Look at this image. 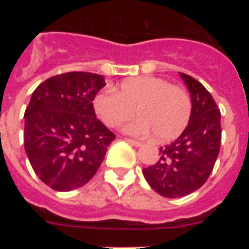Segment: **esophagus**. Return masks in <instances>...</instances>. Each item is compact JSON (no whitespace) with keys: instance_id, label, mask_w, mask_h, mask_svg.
Here are the masks:
<instances>
[{"instance_id":"esophagus-1","label":"esophagus","mask_w":249,"mask_h":249,"mask_svg":"<svg viewBox=\"0 0 249 249\" xmlns=\"http://www.w3.org/2000/svg\"><path fill=\"white\" fill-rule=\"evenodd\" d=\"M126 141H127V142H128L129 144H132V146H135V147H141V146H142V143H141V142H138V141L129 140V138H126Z\"/></svg>"}]
</instances>
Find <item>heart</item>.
<instances>
[{
	"label": "heart",
	"mask_w": 249,
	"mask_h": 249,
	"mask_svg": "<svg viewBox=\"0 0 249 249\" xmlns=\"http://www.w3.org/2000/svg\"><path fill=\"white\" fill-rule=\"evenodd\" d=\"M94 111L105 124L118 127L135 114L141 117L127 123L123 131L144 137L155 133L158 141L178 137L190 122L192 101L183 87L155 76H140L121 83L118 92L105 89L96 94Z\"/></svg>",
	"instance_id": "obj_1"
}]
</instances>
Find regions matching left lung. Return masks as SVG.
<instances>
[{
	"mask_svg": "<svg viewBox=\"0 0 249 249\" xmlns=\"http://www.w3.org/2000/svg\"><path fill=\"white\" fill-rule=\"evenodd\" d=\"M191 93L192 113L182 135L160 148V160L142 169L153 191L167 198L201 188L212 173L221 147V112L212 94L193 77L179 73Z\"/></svg>",
	"mask_w": 249,
	"mask_h": 249,
	"instance_id": "left-lung-1",
	"label": "left lung"
}]
</instances>
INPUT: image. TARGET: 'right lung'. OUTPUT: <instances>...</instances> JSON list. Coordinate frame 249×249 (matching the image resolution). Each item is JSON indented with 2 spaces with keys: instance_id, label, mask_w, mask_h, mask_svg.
I'll list each match as a JSON object with an SVG mask.
<instances>
[{
  "instance_id": "1",
  "label": "right lung",
  "mask_w": 249,
  "mask_h": 249,
  "mask_svg": "<svg viewBox=\"0 0 249 249\" xmlns=\"http://www.w3.org/2000/svg\"><path fill=\"white\" fill-rule=\"evenodd\" d=\"M105 86L101 74L68 72L46 80L31 96L25 151L35 173L52 190L68 192L85 186L114 140L92 103Z\"/></svg>"
}]
</instances>
